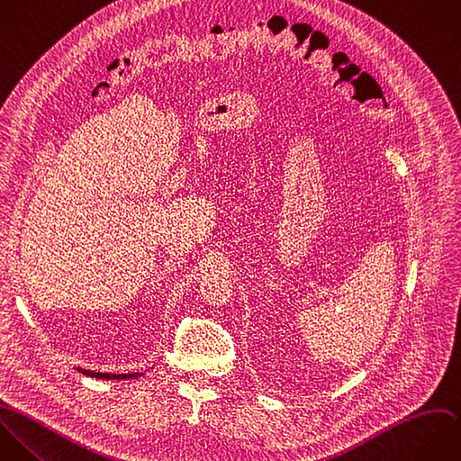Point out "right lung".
Returning a JSON list of instances; mask_svg holds the SVG:
<instances>
[{"mask_svg": "<svg viewBox=\"0 0 461 461\" xmlns=\"http://www.w3.org/2000/svg\"><path fill=\"white\" fill-rule=\"evenodd\" d=\"M81 373L88 375V376H95V378H131V376H137V373H128V375H113V373H97V371H88V369H79Z\"/></svg>", "mask_w": 461, "mask_h": 461, "instance_id": "right-lung-1", "label": "right lung"}]
</instances>
